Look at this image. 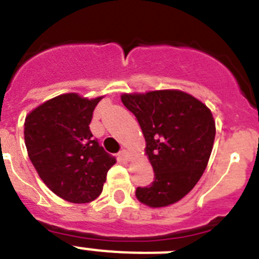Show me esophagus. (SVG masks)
Returning a JSON list of instances; mask_svg holds the SVG:
<instances>
[{"mask_svg":"<svg viewBox=\"0 0 259 259\" xmlns=\"http://www.w3.org/2000/svg\"><path fill=\"white\" fill-rule=\"evenodd\" d=\"M119 155H120V157H122L124 161H130V159H131V154H130V153H128L127 150H124V149L119 153Z\"/></svg>","mask_w":259,"mask_h":259,"instance_id":"esophagus-1","label":"esophagus"}]
</instances>
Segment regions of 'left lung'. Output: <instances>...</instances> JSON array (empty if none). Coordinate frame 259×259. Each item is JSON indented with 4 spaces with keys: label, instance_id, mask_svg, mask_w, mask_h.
<instances>
[{
    "label": "left lung",
    "instance_id": "1",
    "mask_svg": "<svg viewBox=\"0 0 259 259\" xmlns=\"http://www.w3.org/2000/svg\"><path fill=\"white\" fill-rule=\"evenodd\" d=\"M140 124L154 182L139 187L136 197L150 207L182 200L206 168L215 139V122L206 105L182 91L122 95Z\"/></svg>",
    "mask_w": 259,
    "mask_h": 259
}]
</instances>
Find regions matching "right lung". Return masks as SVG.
<instances>
[{"label":"right lung","instance_id":"right-lung-1","mask_svg":"<svg viewBox=\"0 0 259 259\" xmlns=\"http://www.w3.org/2000/svg\"><path fill=\"white\" fill-rule=\"evenodd\" d=\"M102 97L57 96L27 115L24 141L41 180L58 197L87 203L101 194L107 171L116 162L89 130Z\"/></svg>","mask_w":259,"mask_h":259}]
</instances>
